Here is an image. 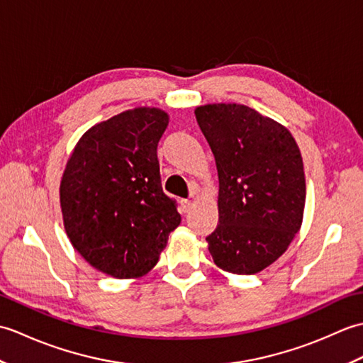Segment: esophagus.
Masks as SVG:
<instances>
[{"mask_svg": "<svg viewBox=\"0 0 363 363\" xmlns=\"http://www.w3.org/2000/svg\"><path fill=\"white\" fill-rule=\"evenodd\" d=\"M181 207H182V212L187 213L191 211V201L189 199H181Z\"/></svg>", "mask_w": 363, "mask_h": 363, "instance_id": "obj_1", "label": "esophagus"}]
</instances>
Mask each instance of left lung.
<instances>
[{"mask_svg": "<svg viewBox=\"0 0 363 363\" xmlns=\"http://www.w3.org/2000/svg\"><path fill=\"white\" fill-rule=\"evenodd\" d=\"M195 115L220 181L209 252L225 272L256 274L282 256L303 223V157L289 129L248 106L206 104Z\"/></svg>", "mask_w": 363, "mask_h": 363, "instance_id": "1", "label": "left lung"}]
</instances>
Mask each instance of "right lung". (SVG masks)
Masks as SVG:
<instances>
[{"label":"right lung","instance_id":"right-lung-1","mask_svg":"<svg viewBox=\"0 0 363 363\" xmlns=\"http://www.w3.org/2000/svg\"><path fill=\"white\" fill-rule=\"evenodd\" d=\"M168 115L137 107L84 134L60 181L64 226L89 264L117 279L140 277L157 264L181 223L162 190L157 143Z\"/></svg>","mask_w":363,"mask_h":363}]
</instances>
